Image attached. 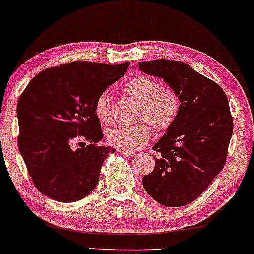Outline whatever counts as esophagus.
<instances>
[{
    "mask_svg": "<svg viewBox=\"0 0 254 254\" xmlns=\"http://www.w3.org/2000/svg\"><path fill=\"white\" fill-rule=\"evenodd\" d=\"M120 152L123 155L127 156V157H133V156H135V152L130 151V150H123V149H120Z\"/></svg>",
    "mask_w": 254,
    "mask_h": 254,
    "instance_id": "34e87169",
    "label": "esophagus"
}]
</instances>
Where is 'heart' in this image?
Returning a JSON list of instances; mask_svg holds the SVG:
<instances>
[{"label": "heart", "instance_id": "heart-1", "mask_svg": "<svg viewBox=\"0 0 254 254\" xmlns=\"http://www.w3.org/2000/svg\"><path fill=\"white\" fill-rule=\"evenodd\" d=\"M123 90L140 103L137 119L142 120L133 126H118L107 133L110 143L123 150L142 148L152 136V128L163 131L169 129L178 117L180 97L172 89L163 88L161 82L147 75H137L124 84ZM95 114L102 124L112 123V109L107 93L96 99Z\"/></svg>", "mask_w": 254, "mask_h": 254}]
</instances>
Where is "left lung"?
<instances>
[{
  "label": "left lung",
  "instance_id": "left-lung-1",
  "mask_svg": "<svg viewBox=\"0 0 254 254\" xmlns=\"http://www.w3.org/2000/svg\"><path fill=\"white\" fill-rule=\"evenodd\" d=\"M141 71L161 77L180 97L175 124L152 147L155 169L142 179L163 206H186L202 194L227 161L234 121L228 97L217 83L184 62H138Z\"/></svg>",
  "mask_w": 254,
  "mask_h": 254
}]
</instances>
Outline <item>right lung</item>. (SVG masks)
Here are the masks:
<instances>
[{
  "mask_svg": "<svg viewBox=\"0 0 254 254\" xmlns=\"http://www.w3.org/2000/svg\"><path fill=\"white\" fill-rule=\"evenodd\" d=\"M128 67L129 62L74 61L45 69L22 92L18 149L34 186L46 196L75 202L95 190L104 161L116 149L97 144L104 134L93 106Z\"/></svg>",
  "mask_w": 254,
  "mask_h": 254,
  "instance_id": "obj_1",
  "label": "right lung"
}]
</instances>
